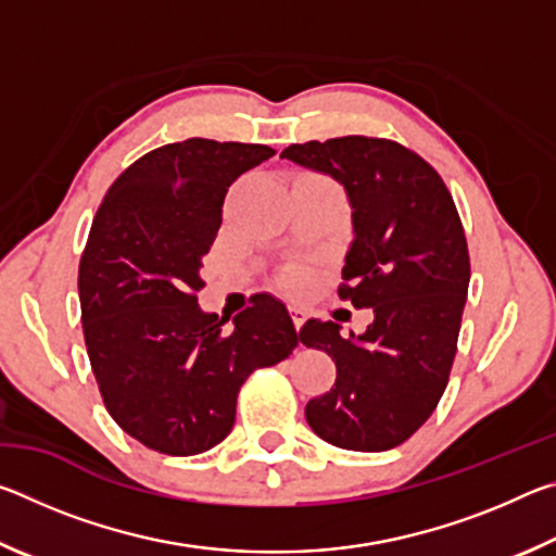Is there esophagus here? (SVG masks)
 <instances>
[{
    "mask_svg": "<svg viewBox=\"0 0 556 556\" xmlns=\"http://www.w3.org/2000/svg\"><path fill=\"white\" fill-rule=\"evenodd\" d=\"M289 314H291V321H294V328L299 331V328L304 326V321H306V314L301 312L299 306H291V308H289Z\"/></svg>",
    "mask_w": 556,
    "mask_h": 556,
    "instance_id": "34e87169",
    "label": "esophagus"
}]
</instances>
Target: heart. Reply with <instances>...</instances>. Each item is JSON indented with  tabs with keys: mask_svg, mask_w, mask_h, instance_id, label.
<instances>
[{
	"mask_svg": "<svg viewBox=\"0 0 556 556\" xmlns=\"http://www.w3.org/2000/svg\"><path fill=\"white\" fill-rule=\"evenodd\" d=\"M306 281H308V271L304 267H289L281 271L279 285H281V289L289 291V294H296V291L306 287Z\"/></svg>",
	"mask_w": 556,
	"mask_h": 556,
	"instance_id": "1",
	"label": "heart"
}]
</instances>
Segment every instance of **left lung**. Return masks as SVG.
<instances>
[{"label": "left lung", "mask_w": 556, "mask_h": 556, "mask_svg": "<svg viewBox=\"0 0 556 556\" xmlns=\"http://www.w3.org/2000/svg\"><path fill=\"white\" fill-rule=\"evenodd\" d=\"M331 174L353 205L355 240L338 296L372 308L361 336L308 318L299 341L333 357L336 382L308 400L306 421L328 444L388 451L437 409L454 365L470 260L444 178L409 147L382 137H336L281 152Z\"/></svg>", "instance_id": "obj_1"}]
</instances>
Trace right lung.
I'll return each instance as SVG.
<instances>
[{"label":"right lung","mask_w":556,"mask_h":556,"mask_svg":"<svg viewBox=\"0 0 556 556\" xmlns=\"http://www.w3.org/2000/svg\"><path fill=\"white\" fill-rule=\"evenodd\" d=\"M271 154L201 137L159 147L115 178L92 218L78 267L90 368L110 417L159 454L220 444L242 382L299 345L277 299L257 294L225 331L195 296L225 193Z\"/></svg>","instance_id":"1"}]
</instances>
